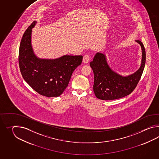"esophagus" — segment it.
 <instances>
[{
	"label": "esophagus",
	"instance_id": "1",
	"mask_svg": "<svg viewBox=\"0 0 159 159\" xmlns=\"http://www.w3.org/2000/svg\"><path fill=\"white\" fill-rule=\"evenodd\" d=\"M89 60H90V56L88 54L84 55L83 57V62L84 64H88Z\"/></svg>",
	"mask_w": 159,
	"mask_h": 159
}]
</instances>
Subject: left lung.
Segmentation results:
<instances>
[{"instance_id":"obj_1","label":"left lung","mask_w":159,"mask_h":159,"mask_svg":"<svg viewBox=\"0 0 159 159\" xmlns=\"http://www.w3.org/2000/svg\"><path fill=\"white\" fill-rule=\"evenodd\" d=\"M141 46L142 52L140 67L132 75L122 76L113 71L109 66L105 54L98 52L90 65L94 75L93 91L97 98L102 100H114L131 94L142 77L145 64L144 45L136 40Z\"/></svg>"}]
</instances>
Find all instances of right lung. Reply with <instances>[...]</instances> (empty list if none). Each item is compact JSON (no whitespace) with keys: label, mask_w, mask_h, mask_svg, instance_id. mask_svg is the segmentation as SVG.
Masks as SVG:
<instances>
[{"label":"right lung","mask_w":159,"mask_h":159,"mask_svg":"<svg viewBox=\"0 0 159 159\" xmlns=\"http://www.w3.org/2000/svg\"><path fill=\"white\" fill-rule=\"evenodd\" d=\"M34 21L21 40L19 64L21 73L34 90L47 97H57L67 88L71 75L81 64L82 56L64 55L56 59H41L34 53L31 44Z\"/></svg>","instance_id":"obj_1"}]
</instances>
